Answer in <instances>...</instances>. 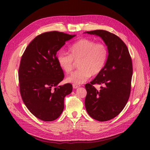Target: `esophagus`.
<instances>
[{
    "instance_id": "esophagus-1",
    "label": "esophagus",
    "mask_w": 150,
    "mask_h": 150,
    "mask_svg": "<svg viewBox=\"0 0 150 150\" xmlns=\"http://www.w3.org/2000/svg\"><path fill=\"white\" fill-rule=\"evenodd\" d=\"M81 86L80 85H77V84H73V88L74 89H77L78 88L80 87Z\"/></svg>"
}]
</instances>
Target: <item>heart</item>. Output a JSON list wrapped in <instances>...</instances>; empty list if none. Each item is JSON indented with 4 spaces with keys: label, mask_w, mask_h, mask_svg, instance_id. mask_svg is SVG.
<instances>
[{
    "label": "heart",
    "mask_w": 150,
    "mask_h": 150,
    "mask_svg": "<svg viewBox=\"0 0 150 150\" xmlns=\"http://www.w3.org/2000/svg\"><path fill=\"white\" fill-rule=\"evenodd\" d=\"M69 53L59 52L57 62L66 73L71 72L75 61H78L79 69L67 77L66 81L74 84H81L87 81L91 75L98 74L106 64L108 50L106 46L96 43L94 40L82 39L69 47Z\"/></svg>",
    "instance_id": "b5f03b06"
}]
</instances>
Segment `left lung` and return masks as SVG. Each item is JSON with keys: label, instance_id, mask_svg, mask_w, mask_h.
<instances>
[{"label": "left lung", "instance_id": "obj_1", "mask_svg": "<svg viewBox=\"0 0 150 150\" xmlns=\"http://www.w3.org/2000/svg\"><path fill=\"white\" fill-rule=\"evenodd\" d=\"M84 33L100 37L108 50L103 69L90 84L85 85V106L89 115L98 121H107L117 116L128 103L133 75L132 59L126 44L115 34L103 30ZM95 83L103 85L100 91L93 86Z\"/></svg>", "mask_w": 150, "mask_h": 150}]
</instances>
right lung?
<instances>
[{
	"mask_svg": "<svg viewBox=\"0 0 150 150\" xmlns=\"http://www.w3.org/2000/svg\"><path fill=\"white\" fill-rule=\"evenodd\" d=\"M76 35L50 31L39 35L26 47L18 69L20 92L30 112L43 121L57 119L64 110V97L72 85H59L64 75L57 52Z\"/></svg>",
	"mask_w": 150,
	"mask_h": 150,
	"instance_id": "1",
	"label": "right lung"
}]
</instances>
